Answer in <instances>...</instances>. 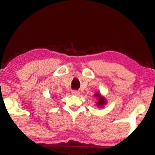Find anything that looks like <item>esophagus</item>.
Returning <instances> with one entry per match:
<instances>
[{"instance_id":"34e87169","label":"esophagus","mask_w":155,"mask_h":155,"mask_svg":"<svg viewBox=\"0 0 155 155\" xmlns=\"http://www.w3.org/2000/svg\"><path fill=\"white\" fill-rule=\"evenodd\" d=\"M71 93L73 94V95H78L79 94V91H76V90H73Z\"/></svg>"}]
</instances>
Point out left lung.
I'll return each mask as SVG.
<instances>
[{"label":"left lung","instance_id":"8db88e82","mask_svg":"<svg viewBox=\"0 0 155 155\" xmlns=\"http://www.w3.org/2000/svg\"><path fill=\"white\" fill-rule=\"evenodd\" d=\"M94 96H95V97H96V99H97V102L95 103L97 107L100 108H104V106H106V105L107 104V100H106V98L104 96L101 95V92H97L95 95H94Z\"/></svg>","mask_w":155,"mask_h":155}]
</instances>
